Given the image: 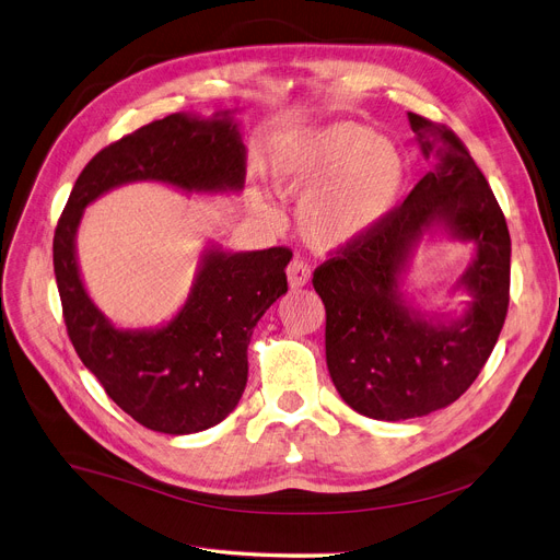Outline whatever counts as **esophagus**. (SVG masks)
<instances>
[{
    "label": "esophagus",
    "instance_id": "obj_1",
    "mask_svg": "<svg viewBox=\"0 0 560 560\" xmlns=\"http://www.w3.org/2000/svg\"><path fill=\"white\" fill-rule=\"evenodd\" d=\"M285 272H288V281H290V285H293V288H302L311 279V267L300 256H295L293 260L288 262V270Z\"/></svg>",
    "mask_w": 560,
    "mask_h": 560
}]
</instances>
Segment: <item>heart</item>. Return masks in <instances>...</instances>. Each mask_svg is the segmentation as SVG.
Masks as SVG:
<instances>
[{
  "label": "heart",
  "instance_id": "b5f03b06",
  "mask_svg": "<svg viewBox=\"0 0 560 560\" xmlns=\"http://www.w3.org/2000/svg\"><path fill=\"white\" fill-rule=\"evenodd\" d=\"M275 187L300 197L298 231L329 252L366 237L394 208L405 160L373 128L340 120L285 143L275 160Z\"/></svg>",
  "mask_w": 560,
  "mask_h": 560
}]
</instances>
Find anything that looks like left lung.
Returning a JSON list of instances; mask_svg holds the SVG:
<instances>
[{
	"mask_svg": "<svg viewBox=\"0 0 560 560\" xmlns=\"http://www.w3.org/2000/svg\"><path fill=\"white\" fill-rule=\"evenodd\" d=\"M409 124L423 153L440 160L436 172L313 272L327 311L331 382L359 415L380 421L425 417L465 394L497 346L510 302V233L492 187L451 128L415 112ZM432 221L479 247L465 279L477 300L465 322L440 330L409 316L395 290L408 242Z\"/></svg>",
	"mask_w": 560,
	"mask_h": 560,
	"instance_id": "obj_1",
	"label": "left lung"
}]
</instances>
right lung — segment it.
Wrapping results in <instances>:
<instances>
[{
  "mask_svg": "<svg viewBox=\"0 0 560 560\" xmlns=\"http://www.w3.org/2000/svg\"><path fill=\"white\" fill-rule=\"evenodd\" d=\"M130 180L183 189L242 187L245 145L226 116L172 114L109 143L84 166L55 229V277L68 338L105 394L137 423L191 434L224 421L247 384V348L260 315L285 290L288 247L210 252L176 320L158 331H118L86 298L75 262L82 210Z\"/></svg>",
  "mask_w": 560,
  "mask_h": 560,
  "instance_id": "add662e5",
  "label": "right lung"
}]
</instances>
